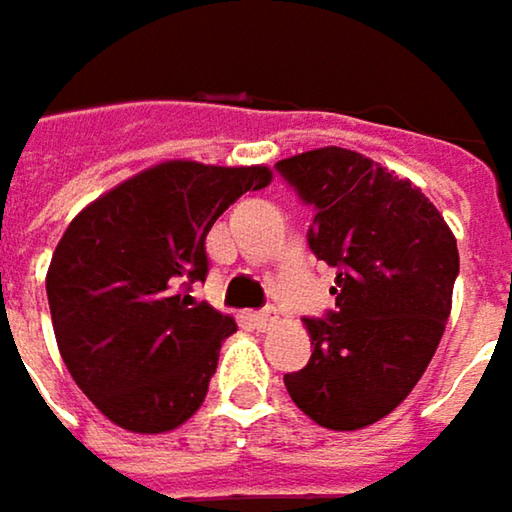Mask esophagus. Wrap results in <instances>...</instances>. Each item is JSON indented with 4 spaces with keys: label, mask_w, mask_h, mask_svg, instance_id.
<instances>
[{
    "label": "esophagus",
    "mask_w": 512,
    "mask_h": 512,
    "mask_svg": "<svg viewBox=\"0 0 512 512\" xmlns=\"http://www.w3.org/2000/svg\"><path fill=\"white\" fill-rule=\"evenodd\" d=\"M252 320H255V326L260 332H266V329H272V326L278 323V311H275V308H263V311H255V314H252Z\"/></svg>",
    "instance_id": "obj_1"
}]
</instances>
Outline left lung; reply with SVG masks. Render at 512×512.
Returning <instances> with one entry per match:
<instances>
[{"instance_id":"left-lung-1","label":"left lung","mask_w":512,"mask_h":512,"mask_svg":"<svg viewBox=\"0 0 512 512\" xmlns=\"http://www.w3.org/2000/svg\"><path fill=\"white\" fill-rule=\"evenodd\" d=\"M275 168L314 207L311 252L335 266V311L305 320L314 353L284 385L320 427L361 430L406 400L436 353L457 240L418 186L356 151L317 148Z\"/></svg>"}]
</instances>
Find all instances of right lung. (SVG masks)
<instances>
[{"label":"right lung","instance_id":"obj_1","mask_svg":"<svg viewBox=\"0 0 512 512\" xmlns=\"http://www.w3.org/2000/svg\"><path fill=\"white\" fill-rule=\"evenodd\" d=\"M266 165L189 159L154 165L88 204L47 272L52 329L82 394L130 433H168L207 397L234 317L192 296L207 278L204 240Z\"/></svg>","mask_w":512,"mask_h":512}]
</instances>
